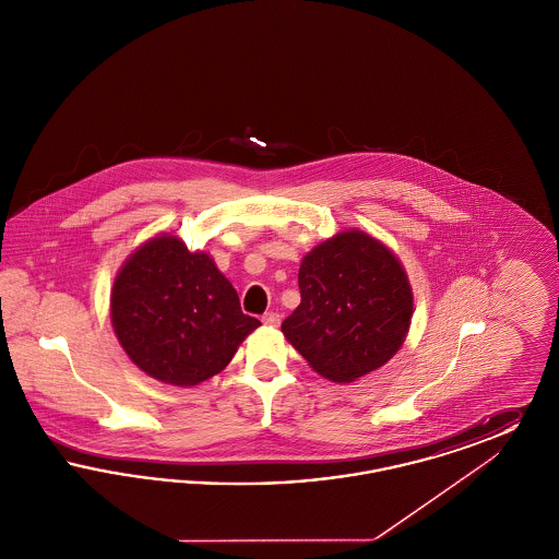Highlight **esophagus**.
<instances>
[{
	"instance_id": "34e87169",
	"label": "esophagus",
	"mask_w": 559,
	"mask_h": 559,
	"mask_svg": "<svg viewBox=\"0 0 559 559\" xmlns=\"http://www.w3.org/2000/svg\"><path fill=\"white\" fill-rule=\"evenodd\" d=\"M262 322H264L266 326H278V324H281V317H278L276 312H266V314L262 317Z\"/></svg>"
}]
</instances>
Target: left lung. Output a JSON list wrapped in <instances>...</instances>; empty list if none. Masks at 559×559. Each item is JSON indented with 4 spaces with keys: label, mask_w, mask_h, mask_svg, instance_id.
Returning <instances> with one entry per match:
<instances>
[{
    "label": "left lung",
    "mask_w": 559,
    "mask_h": 559,
    "mask_svg": "<svg viewBox=\"0 0 559 559\" xmlns=\"http://www.w3.org/2000/svg\"><path fill=\"white\" fill-rule=\"evenodd\" d=\"M301 304L281 331L333 383H352L396 356L411 329L413 289L396 253L360 228L319 242L299 266Z\"/></svg>",
    "instance_id": "8db88e82"
}]
</instances>
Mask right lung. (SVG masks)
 <instances>
[{
	"instance_id": "right-lung-1",
	"label": "right lung",
	"mask_w": 559,
	"mask_h": 559,
	"mask_svg": "<svg viewBox=\"0 0 559 559\" xmlns=\"http://www.w3.org/2000/svg\"><path fill=\"white\" fill-rule=\"evenodd\" d=\"M112 331L133 365L192 388L224 371L262 322L242 314L233 283L205 251L159 233L121 264L110 289Z\"/></svg>"
}]
</instances>
